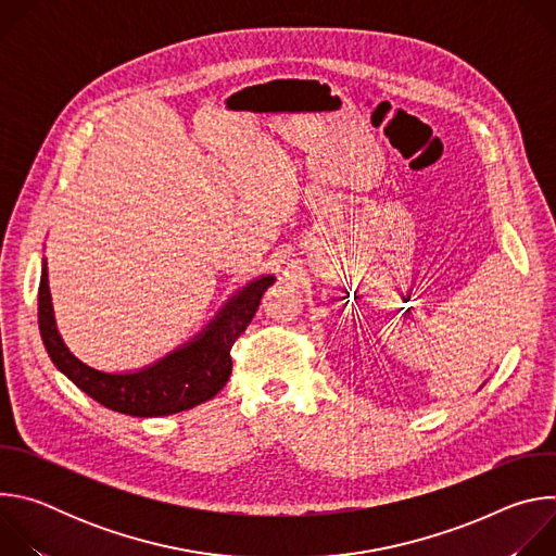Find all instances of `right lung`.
<instances>
[{
	"label": "right lung",
	"instance_id": "obj_1",
	"mask_svg": "<svg viewBox=\"0 0 556 556\" xmlns=\"http://www.w3.org/2000/svg\"><path fill=\"white\" fill-rule=\"evenodd\" d=\"M273 283L275 275L253 279L242 290H237L219 307L211 324L189 343L142 369L112 374L78 361L63 343L54 321L48 262L43 260L39 283V330L54 367L103 407L136 418L172 416L211 401L226 384L232 369L230 348L253 321L264 292Z\"/></svg>",
	"mask_w": 556,
	"mask_h": 556
}]
</instances>
